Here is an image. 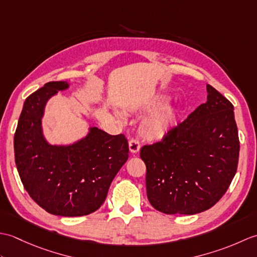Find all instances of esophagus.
Masks as SVG:
<instances>
[{"label": "esophagus", "mask_w": 257, "mask_h": 257, "mask_svg": "<svg viewBox=\"0 0 257 257\" xmlns=\"http://www.w3.org/2000/svg\"><path fill=\"white\" fill-rule=\"evenodd\" d=\"M129 150L132 154H137L140 150V143L137 139H132L129 141Z\"/></svg>", "instance_id": "34e87169"}]
</instances>
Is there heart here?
Listing matches in <instances>:
<instances>
[{"label": "heart", "mask_w": 257, "mask_h": 257, "mask_svg": "<svg viewBox=\"0 0 257 257\" xmlns=\"http://www.w3.org/2000/svg\"><path fill=\"white\" fill-rule=\"evenodd\" d=\"M166 102L165 98H157L156 100L152 101L150 105L147 107L149 110H154V109L160 108L163 103ZM118 117L122 119L121 114L118 113ZM178 111L172 107H168L163 110L157 112L152 116L145 119L143 123L140 124L139 134L141 137L146 139L147 141H159L162 138H165L166 136L171 132L174 123L177 121Z\"/></svg>", "instance_id": "obj_1"}]
</instances>
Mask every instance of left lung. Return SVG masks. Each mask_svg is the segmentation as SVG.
<instances>
[{
	"mask_svg": "<svg viewBox=\"0 0 257 257\" xmlns=\"http://www.w3.org/2000/svg\"><path fill=\"white\" fill-rule=\"evenodd\" d=\"M206 90L205 103L159 143L140 150L147 167V196L166 214L209 210L236 173L239 141L234 107L211 85Z\"/></svg>",
	"mask_w": 257,
	"mask_h": 257,
	"instance_id": "1",
	"label": "left lung"
}]
</instances>
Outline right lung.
I'll return each mask as SVG.
<instances>
[{
  "instance_id": "add662e5",
  "label": "right lung",
  "mask_w": 257,
  "mask_h": 257,
  "mask_svg": "<svg viewBox=\"0 0 257 257\" xmlns=\"http://www.w3.org/2000/svg\"><path fill=\"white\" fill-rule=\"evenodd\" d=\"M69 87L50 81L26 98L14 136L15 163L27 193L54 215L83 216L99 209L113 178L128 159L123 135L90 127L69 146L50 145L42 118L47 100Z\"/></svg>"
}]
</instances>
